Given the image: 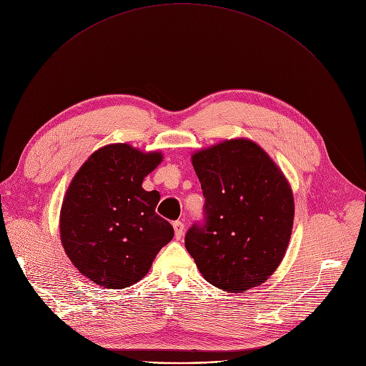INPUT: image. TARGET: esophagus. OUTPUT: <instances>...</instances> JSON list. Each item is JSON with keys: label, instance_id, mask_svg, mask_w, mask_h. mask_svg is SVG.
Masks as SVG:
<instances>
[{"label": "esophagus", "instance_id": "obj_1", "mask_svg": "<svg viewBox=\"0 0 366 366\" xmlns=\"http://www.w3.org/2000/svg\"><path fill=\"white\" fill-rule=\"evenodd\" d=\"M174 230H175V238L181 239L184 235V223L182 222H174Z\"/></svg>", "mask_w": 366, "mask_h": 366}]
</instances>
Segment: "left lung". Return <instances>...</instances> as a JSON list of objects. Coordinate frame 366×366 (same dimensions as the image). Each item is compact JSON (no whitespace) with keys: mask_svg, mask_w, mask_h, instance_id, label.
Masks as SVG:
<instances>
[{"mask_svg":"<svg viewBox=\"0 0 366 366\" xmlns=\"http://www.w3.org/2000/svg\"><path fill=\"white\" fill-rule=\"evenodd\" d=\"M206 198V224H194L185 248L213 286L245 293L280 265L293 227L290 184L257 143L232 139L191 156Z\"/></svg>","mask_w":366,"mask_h":366,"instance_id":"1","label":"left lung"}]
</instances>
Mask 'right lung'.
Instances as JSON below:
<instances>
[{
	"instance_id": "obj_1",
	"label": "right lung",
	"mask_w": 366,
	"mask_h": 366,
	"mask_svg": "<svg viewBox=\"0 0 366 366\" xmlns=\"http://www.w3.org/2000/svg\"><path fill=\"white\" fill-rule=\"evenodd\" d=\"M162 159L160 152L108 144L90 154L65 191L61 244L93 283L107 289L137 283L174 238L171 223L156 214L159 192L142 187Z\"/></svg>"
}]
</instances>
